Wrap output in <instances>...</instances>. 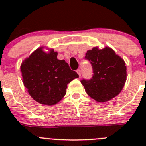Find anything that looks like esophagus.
<instances>
[{
    "instance_id": "obj_1",
    "label": "esophagus",
    "mask_w": 146,
    "mask_h": 146,
    "mask_svg": "<svg viewBox=\"0 0 146 146\" xmlns=\"http://www.w3.org/2000/svg\"><path fill=\"white\" fill-rule=\"evenodd\" d=\"M77 74H79L80 77V74H81V71H80V69H77Z\"/></svg>"
}]
</instances>
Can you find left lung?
<instances>
[{
	"label": "left lung",
	"mask_w": 146,
	"mask_h": 146,
	"mask_svg": "<svg viewBox=\"0 0 146 146\" xmlns=\"http://www.w3.org/2000/svg\"><path fill=\"white\" fill-rule=\"evenodd\" d=\"M85 58L91 63L94 73L90 80H81L86 92L99 102L116 96L126 80L124 60L110 47L102 50L94 47L86 52Z\"/></svg>",
	"instance_id": "left-lung-1"
}]
</instances>
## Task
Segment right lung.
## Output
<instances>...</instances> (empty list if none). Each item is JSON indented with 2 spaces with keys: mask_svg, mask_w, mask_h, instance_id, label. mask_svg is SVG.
<instances>
[{
  "mask_svg": "<svg viewBox=\"0 0 146 146\" xmlns=\"http://www.w3.org/2000/svg\"><path fill=\"white\" fill-rule=\"evenodd\" d=\"M54 50L46 53L37 49L22 64L23 81L34 100L42 104L53 105L66 93L67 84L79 75L71 70L64 60L57 58Z\"/></svg>",
  "mask_w": 146,
  "mask_h": 146,
  "instance_id": "obj_1",
  "label": "right lung"
}]
</instances>
